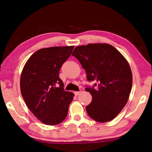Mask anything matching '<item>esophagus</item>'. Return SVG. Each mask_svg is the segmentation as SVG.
<instances>
[{"label":"esophagus","mask_w":152,"mask_h":152,"mask_svg":"<svg viewBox=\"0 0 152 152\" xmlns=\"http://www.w3.org/2000/svg\"><path fill=\"white\" fill-rule=\"evenodd\" d=\"M80 93V91H78V92H74V94H75V96L79 95Z\"/></svg>","instance_id":"34e87169"}]
</instances>
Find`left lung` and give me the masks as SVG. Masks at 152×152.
Returning a JSON list of instances; mask_svg holds the SVG:
<instances>
[{
  "instance_id": "obj_1",
  "label": "left lung",
  "mask_w": 152,
  "mask_h": 152,
  "mask_svg": "<svg viewBox=\"0 0 152 152\" xmlns=\"http://www.w3.org/2000/svg\"><path fill=\"white\" fill-rule=\"evenodd\" d=\"M72 56L85 70L88 81L95 82L85 88L92 96L86 107L88 115L100 123L113 119L125 107L132 88L127 61L113 46L100 43L77 46Z\"/></svg>"
}]
</instances>
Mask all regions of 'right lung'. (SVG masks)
Here are the masks:
<instances>
[{"mask_svg":"<svg viewBox=\"0 0 152 152\" xmlns=\"http://www.w3.org/2000/svg\"><path fill=\"white\" fill-rule=\"evenodd\" d=\"M74 46H54L35 52L27 60L20 79L21 93L37 119L48 125L62 122L74 94L65 91L59 72Z\"/></svg>","mask_w":152,"mask_h":152,"instance_id":"add662e5","label":"right lung"}]
</instances>
